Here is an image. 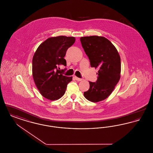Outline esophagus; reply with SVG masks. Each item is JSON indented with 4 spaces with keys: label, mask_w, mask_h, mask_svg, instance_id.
Segmentation results:
<instances>
[{
    "label": "esophagus",
    "mask_w": 153,
    "mask_h": 153,
    "mask_svg": "<svg viewBox=\"0 0 153 153\" xmlns=\"http://www.w3.org/2000/svg\"><path fill=\"white\" fill-rule=\"evenodd\" d=\"M74 78H75L76 80H77V81H81L82 80V79H80V78H79V77H76V76H74Z\"/></svg>",
    "instance_id": "1"
}]
</instances>
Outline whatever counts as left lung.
Wrapping results in <instances>:
<instances>
[{"label": "left lung", "mask_w": 153, "mask_h": 153, "mask_svg": "<svg viewBox=\"0 0 153 153\" xmlns=\"http://www.w3.org/2000/svg\"><path fill=\"white\" fill-rule=\"evenodd\" d=\"M82 46L91 67L98 68L96 82H89V89L84 96L89 101L99 102L111 94L120 78V57L116 48L104 36L80 38Z\"/></svg>", "instance_id": "8db88e82"}]
</instances>
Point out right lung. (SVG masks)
I'll return each mask as SVG.
<instances>
[{
	"label": "right lung",
	"mask_w": 153,
	"mask_h": 153,
	"mask_svg": "<svg viewBox=\"0 0 153 153\" xmlns=\"http://www.w3.org/2000/svg\"><path fill=\"white\" fill-rule=\"evenodd\" d=\"M73 36L51 37L37 48L32 62V73L34 82L44 97L56 100L64 95L68 84L72 77L63 75L66 70L59 66H66L65 57L68 49L75 42Z\"/></svg>",
	"instance_id": "right-lung-1"
}]
</instances>
